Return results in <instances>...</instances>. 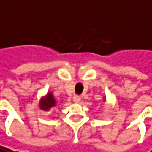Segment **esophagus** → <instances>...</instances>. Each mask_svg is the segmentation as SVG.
I'll return each mask as SVG.
<instances>
[{
	"instance_id": "esophagus-1",
	"label": "esophagus",
	"mask_w": 152,
	"mask_h": 152,
	"mask_svg": "<svg viewBox=\"0 0 152 152\" xmlns=\"http://www.w3.org/2000/svg\"><path fill=\"white\" fill-rule=\"evenodd\" d=\"M73 101H74L75 104H78V103H80V101H81V97H80L79 95H75V96L73 97Z\"/></svg>"
}]
</instances>
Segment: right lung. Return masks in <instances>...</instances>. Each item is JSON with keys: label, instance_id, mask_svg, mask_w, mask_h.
Listing matches in <instances>:
<instances>
[{"label": "right lung", "instance_id": "obj_1", "mask_svg": "<svg viewBox=\"0 0 152 152\" xmlns=\"http://www.w3.org/2000/svg\"><path fill=\"white\" fill-rule=\"evenodd\" d=\"M56 105V100L53 96L52 92H48L45 96H43L40 99V103H39V107L44 111H48L50 108L54 107Z\"/></svg>", "mask_w": 152, "mask_h": 152}]
</instances>
